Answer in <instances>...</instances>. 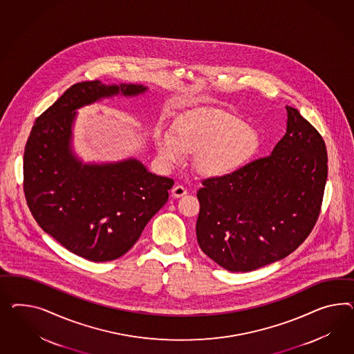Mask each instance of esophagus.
I'll list each match as a JSON object with an SVG mask.
<instances>
[{
  "instance_id": "esophagus-1",
  "label": "esophagus",
  "mask_w": 354,
  "mask_h": 354,
  "mask_svg": "<svg viewBox=\"0 0 354 354\" xmlns=\"http://www.w3.org/2000/svg\"><path fill=\"white\" fill-rule=\"evenodd\" d=\"M172 196L175 197V198H179V197H183V196H185L188 191H187V188L182 185V184H178V185H175L174 188H172Z\"/></svg>"
}]
</instances>
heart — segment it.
Segmentation results:
<instances>
[{
    "instance_id": "obj_1",
    "label": "heart",
    "mask_w": 354,
    "mask_h": 354,
    "mask_svg": "<svg viewBox=\"0 0 354 354\" xmlns=\"http://www.w3.org/2000/svg\"><path fill=\"white\" fill-rule=\"evenodd\" d=\"M176 135L160 130L156 144L166 162H182L196 153L197 171L206 176H225L249 162L259 147V135L242 120L227 112L201 108L176 121Z\"/></svg>"
}]
</instances>
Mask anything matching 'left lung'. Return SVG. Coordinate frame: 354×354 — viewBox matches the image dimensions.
I'll return each mask as SVG.
<instances>
[{
  "mask_svg": "<svg viewBox=\"0 0 354 354\" xmlns=\"http://www.w3.org/2000/svg\"><path fill=\"white\" fill-rule=\"evenodd\" d=\"M286 109V134L270 156L203 179L197 192L198 245L230 272L286 258L319 216L328 171L325 140L297 109Z\"/></svg>",
  "mask_w": 354,
  "mask_h": 354,
  "instance_id": "1",
  "label": "left lung"
}]
</instances>
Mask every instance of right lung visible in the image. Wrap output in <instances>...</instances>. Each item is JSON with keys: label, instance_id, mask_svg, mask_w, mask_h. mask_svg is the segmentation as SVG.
I'll return each mask as SVG.
<instances>
[{"label": "right lung", "instance_id": "obj_1", "mask_svg": "<svg viewBox=\"0 0 354 354\" xmlns=\"http://www.w3.org/2000/svg\"><path fill=\"white\" fill-rule=\"evenodd\" d=\"M142 85L78 82L37 117L24 148L23 189L39 227L71 252L93 261L122 257L162 207L174 185L136 160L82 165L71 152L77 108Z\"/></svg>", "mask_w": 354, "mask_h": 354}]
</instances>
